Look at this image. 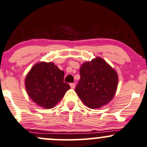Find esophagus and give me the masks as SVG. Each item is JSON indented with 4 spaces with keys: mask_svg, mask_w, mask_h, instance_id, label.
I'll return each mask as SVG.
<instances>
[{
    "mask_svg": "<svg viewBox=\"0 0 147 147\" xmlns=\"http://www.w3.org/2000/svg\"><path fill=\"white\" fill-rule=\"evenodd\" d=\"M70 86L72 88H75V83H71L70 84Z\"/></svg>",
    "mask_w": 147,
    "mask_h": 147,
    "instance_id": "esophagus-1",
    "label": "esophagus"
}]
</instances>
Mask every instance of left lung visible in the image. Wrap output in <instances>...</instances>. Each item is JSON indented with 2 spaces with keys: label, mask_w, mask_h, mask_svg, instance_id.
<instances>
[{
  "label": "left lung",
  "mask_w": 147,
  "mask_h": 147,
  "mask_svg": "<svg viewBox=\"0 0 147 147\" xmlns=\"http://www.w3.org/2000/svg\"><path fill=\"white\" fill-rule=\"evenodd\" d=\"M80 72L75 91L85 105L98 109L112 100L118 86V74L104 59L98 56L84 62Z\"/></svg>",
  "instance_id": "1"
}]
</instances>
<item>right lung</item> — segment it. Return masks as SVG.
<instances>
[{
	"label": "right lung",
	"instance_id": "obj_1",
	"mask_svg": "<svg viewBox=\"0 0 147 147\" xmlns=\"http://www.w3.org/2000/svg\"><path fill=\"white\" fill-rule=\"evenodd\" d=\"M64 72L52 62H38L25 78V87L30 99L39 107L51 109L70 88L63 82Z\"/></svg>",
	"mask_w": 147,
	"mask_h": 147
}]
</instances>
